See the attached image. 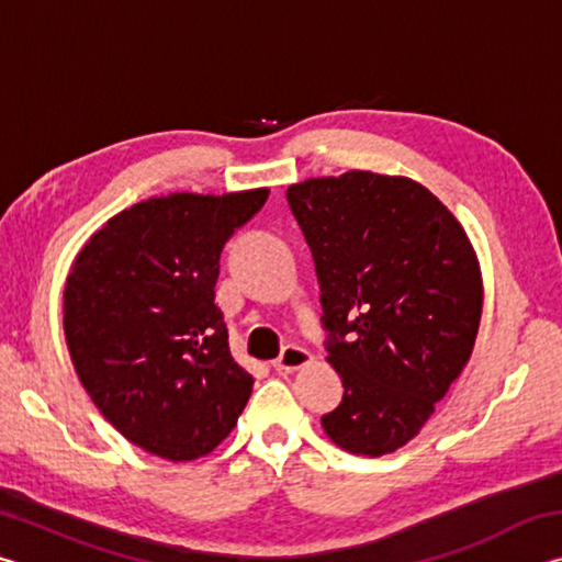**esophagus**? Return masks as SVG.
<instances>
[{
  "mask_svg": "<svg viewBox=\"0 0 562 562\" xmlns=\"http://www.w3.org/2000/svg\"><path fill=\"white\" fill-rule=\"evenodd\" d=\"M312 359H315V357H312L307 349L290 345V347L282 349V355L278 359L272 361V367L278 369V372H282V374H292V372H297V369L312 364Z\"/></svg>",
  "mask_w": 562,
  "mask_h": 562,
  "instance_id": "obj_1",
  "label": "esophagus"
}]
</instances>
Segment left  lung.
<instances>
[{
    "instance_id": "obj_1",
    "label": "left lung",
    "mask_w": 562,
    "mask_h": 562,
    "mask_svg": "<svg viewBox=\"0 0 562 562\" xmlns=\"http://www.w3.org/2000/svg\"><path fill=\"white\" fill-rule=\"evenodd\" d=\"M288 203L315 258L327 361L345 384L322 429L355 456L394 453L471 359L483 312L473 245L449 207L404 176L307 178L288 188Z\"/></svg>"
}]
</instances>
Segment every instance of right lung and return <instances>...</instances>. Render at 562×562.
<instances>
[{"mask_svg": "<svg viewBox=\"0 0 562 562\" xmlns=\"http://www.w3.org/2000/svg\"><path fill=\"white\" fill-rule=\"evenodd\" d=\"M268 188L168 193L93 233L64 288L76 376L121 436L168 461H195L235 429L255 379L227 347L215 304L221 252Z\"/></svg>", "mask_w": 562, "mask_h": 562, "instance_id": "1", "label": "right lung"}]
</instances>
